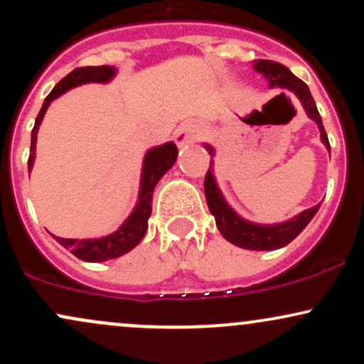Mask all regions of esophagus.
Here are the masks:
<instances>
[{"instance_id": "1", "label": "esophagus", "mask_w": 364, "mask_h": 364, "mask_svg": "<svg viewBox=\"0 0 364 364\" xmlns=\"http://www.w3.org/2000/svg\"><path fill=\"white\" fill-rule=\"evenodd\" d=\"M200 136V128L196 127L195 123L191 121H185L176 128L174 132V141H176L178 147H185V145H190L196 141V139Z\"/></svg>"}]
</instances>
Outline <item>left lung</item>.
Masks as SVG:
<instances>
[{
	"label": "left lung",
	"mask_w": 364,
	"mask_h": 364,
	"mask_svg": "<svg viewBox=\"0 0 364 364\" xmlns=\"http://www.w3.org/2000/svg\"><path fill=\"white\" fill-rule=\"evenodd\" d=\"M255 72L262 73L263 77L269 80V85L279 87V89H286L292 92L296 97L301 102L304 112L308 118L316 123L320 129V140L325 145V149L330 152V144L325 133L323 123H321L320 112L316 109V104L313 101L311 92L303 80H299L296 75H292L286 66L281 63L269 61V60H258L253 63ZM203 147L208 150L212 157L215 156V149L212 145L203 144ZM205 198L210 214L215 217V224L219 228L220 235H223L229 243L240 246L245 250H257V252H272L279 250L282 246L289 245L299 232L306 228L308 223L315 217L321 203H316L315 207L306 208L301 214L291 217L289 220L277 224H257L252 220H246L237 212L225 202L223 191L217 185L214 176V161L210 159V168L207 171L205 176Z\"/></svg>",
	"instance_id": "obj_1"
}]
</instances>
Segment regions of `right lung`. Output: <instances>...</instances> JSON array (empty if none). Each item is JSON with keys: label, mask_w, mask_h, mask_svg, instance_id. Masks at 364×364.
<instances>
[{"label": "right lung", "mask_w": 364, "mask_h": 364, "mask_svg": "<svg viewBox=\"0 0 364 364\" xmlns=\"http://www.w3.org/2000/svg\"><path fill=\"white\" fill-rule=\"evenodd\" d=\"M114 66H85V68H77L72 73L66 75L63 80L51 90V94L46 97V101L37 114L34 129H32L31 140V156H28V173L34 168L36 161V144L37 132H39L41 123L51 106L54 99L68 92L75 87L83 85V83H107L116 77ZM178 159V147L174 141H166V144L157 145L147 150L141 164L140 174V188L139 200H136L135 208L132 214L127 217L123 224L111 235L102 237H89V240H66V237L54 236L56 241L66 250H70L75 257L83 262H106L111 258H118L121 255L128 253L129 250L135 248L140 243L141 237L145 236L149 228V217L152 214V193L159 179L164 176L168 171L173 168Z\"/></svg>", "instance_id": "add662e5"}]
</instances>
